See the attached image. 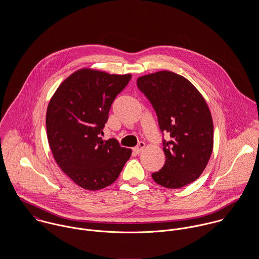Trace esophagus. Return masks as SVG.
Wrapping results in <instances>:
<instances>
[{
  "instance_id": "esophagus-1",
  "label": "esophagus",
  "mask_w": 259,
  "mask_h": 259,
  "mask_svg": "<svg viewBox=\"0 0 259 259\" xmlns=\"http://www.w3.org/2000/svg\"><path fill=\"white\" fill-rule=\"evenodd\" d=\"M145 148H146V144L143 143V142H141L136 148H134V151L139 154V153H141V152L145 149Z\"/></svg>"
}]
</instances>
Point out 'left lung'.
Wrapping results in <instances>:
<instances>
[{"label":"left lung","mask_w":259,"mask_h":259,"mask_svg":"<svg viewBox=\"0 0 259 259\" xmlns=\"http://www.w3.org/2000/svg\"><path fill=\"white\" fill-rule=\"evenodd\" d=\"M139 89L156 112L165 162L151 175L157 185L181 188L197 180L213 148V122L208 106L197 89L181 74L160 71L140 76Z\"/></svg>","instance_id":"left-lung-1"}]
</instances>
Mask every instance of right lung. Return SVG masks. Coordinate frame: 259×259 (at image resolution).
<instances>
[{"mask_svg":"<svg viewBox=\"0 0 259 259\" xmlns=\"http://www.w3.org/2000/svg\"><path fill=\"white\" fill-rule=\"evenodd\" d=\"M131 78V74L82 68L69 75L50 100L46 125L54 158L84 189L113 184L132 155L131 148L101 138L112 102Z\"/></svg>","mask_w":259,"mask_h":259,"instance_id":"right-lung-1","label":"right lung"}]
</instances>
